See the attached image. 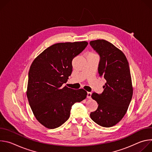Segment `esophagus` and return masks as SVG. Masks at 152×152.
<instances>
[{
	"label": "esophagus",
	"mask_w": 152,
	"mask_h": 152,
	"mask_svg": "<svg viewBox=\"0 0 152 152\" xmlns=\"http://www.w3.org/2000/svg\"><path fill=\"white\" fill-rule=\"evenodd\" d=\"M91 94H92L91 93L88 92V93H87V98H88V99H91Z\"/></svg>",
	"instance_id": "34e87169"
}]
</instances>
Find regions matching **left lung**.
<instances>
[{
	"label": "left lung",
	"instance_id": "obj_1",
	"mask_svg": "<svg viewBox=\"0 0 152 152\" xmlns=\"http://www.w3.org/2000/svg\"><path fill=\"white\" fill-rule=\"evenodd\" d=\"M90 44L100 55L98 72L106 80L102 94L91 95L99 105L90 117L101 126L112 127L123 118L132 97L129 63L123 52L109 41L97 39Z\"/></svg>",
	"mask_w": 152,
	"mask_h": 152
}]
</instances>
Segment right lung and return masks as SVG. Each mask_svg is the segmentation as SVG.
I'll use <instances>...</instances> for the list:
<instances>
[{
    "mask_svg": "<svg viewBox=\"0 0 152 152\" xmlns=\"http://www.w3.org/2000/svg\"><path fill=\"white\" fill-rule=\"evenodd\" d=\"M88 42L53 45L41 53L30 67L26 95L36 119L48 129L59 127L70 117L72 106L87 96L83 89L73 90L62 85L72 72V60Z\"/></svg>",
    "mask_w": 152,
    "mask_h": 152,
    "instance_id": "1",
    "label": "right lung"
}]
</instances>
